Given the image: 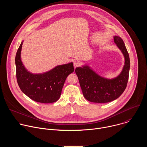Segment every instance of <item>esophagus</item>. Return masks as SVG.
<instances>
[{"label":"esophagus","instance_id":"34e87169","mask_svg":"<svg viewBox=\"0 0 147 147\" xmlns=\"http://www.w3.org/2000/svg\"><path fill=\"white\" fill-rule=\"evenodd\" d=\"M80 65H81L80 62V61H77V60L74 61V63H73V65H74V68H76V67H77L80 66Z\"/></svg>","mask_w":147,"mask_h":147}]
</instances>
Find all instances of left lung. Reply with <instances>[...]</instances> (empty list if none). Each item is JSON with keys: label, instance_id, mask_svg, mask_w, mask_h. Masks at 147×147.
<instances>
[{"label": "left lung", "instance_id": "obj_1", "mask_svg": "<svg viewBox=\"0 0 147 147\" xmlns=\"http://www.w3.org/2000/svg\"><path fill=\"white\" fill-rule=\"evenodd\" d=\"M115 43L123 53L125 63L121 73L116 78L100 77L87 66L77 67L76 73L84 98L92 102L107 103L118 98L127 87L129 76L130 57L123 39L114 36Z\"/></svg>", "mask_w": 147, "mask_h": 147}]
</instances>
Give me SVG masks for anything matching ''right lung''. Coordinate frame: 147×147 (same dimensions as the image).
<instances>
[{
  "label": "right lung",
  "instance_id": "add662e5",
  "mask_svg": "<svg viewBox=\"0 0 147 147\" xmlns=\"http://www.w3.org/2000/svg\"><path fill=\"white\" fill-rule=\"evenodd\" d=\"M21 43L15 58L16 77L22 91L33 100L49 103L57 101L61 95L67 77L74 70L73 63L59 65L43 74L28 71L21 60Z\"/></svg>",
  "mask_w": 147,
  "mask_h": 147
}]
</instances>
